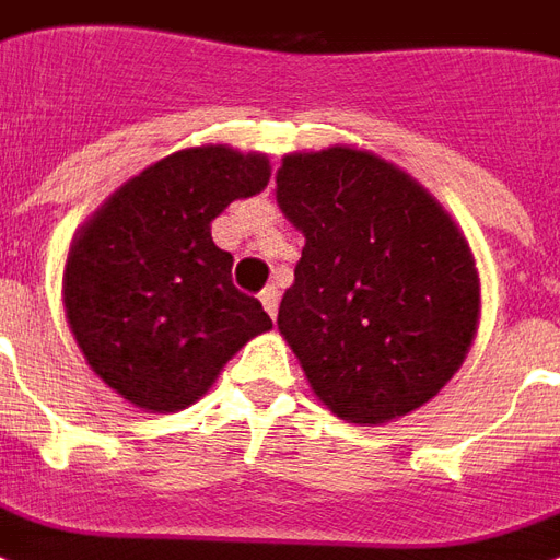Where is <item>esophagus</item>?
<instances>
[{
  "mask_svg": "<svg viewBox=\"0 0 560 560\" xmlns=\"http://www.w3.org/2000/svg\"><path fill=\"white\" fill-rule=\"evenodd\" d=\"M259 301H262V306H266V312L275 318L277 315V303H280V294H277L275 285H268V289H262V294H259Z\"/></svg>",
  "mask_w": 560,
  "mask_h": 560,
  "instance_id": "obj_1",
  "label": "esophagus"
}]
</instances>
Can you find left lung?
<instances>
[{"mask_svg":"<svg viewBox=\"0 0 560 560\" xmlns=\"http://www.w3.org/2000/svg\"><path fill=\"white\" fill-rule=\"evenodd\" d=\"M277 207L306 240L277 327L315 397L368 427L432 400L465 362L482 310L450 212L402 168L350 145L285 154Z\"/></svg>","mask_w":560,"mask_h":560,"instance_id":"obj_1","label":"left lung"}]
</instances>
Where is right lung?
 I'll use <instances>...</instances> for the list:
<instances>
[{
  "mask_svg": "<svg viewBox=\"0 0 560 560\" xmlns=\"http://www.w3.org/2000/svg\"><path fill=\"white\" fill-rule=\"evenodd\" d=\"M266 154L184 149L119 186L75 233L63 306L86 365L145 411L201 400L228 359L271 329L233 285V257L210 224L266 189Z\"/></svg>",
  "mask_w": 560,
  "mask_h": 560,
  "instance_id": "add662e5",
  "label": "right lung"
}]
</instances>
